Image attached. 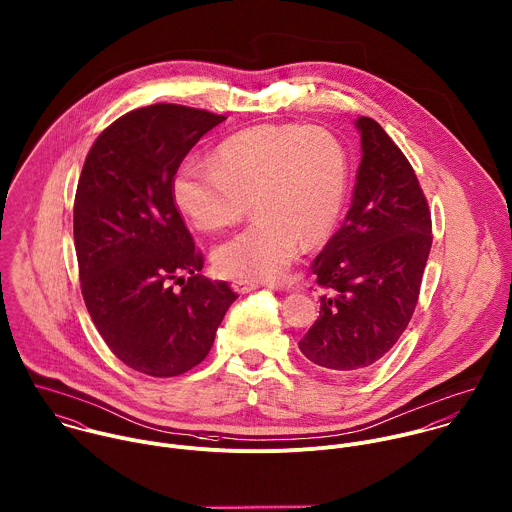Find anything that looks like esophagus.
I'll use <instances>...</instances> for the list:
<instances>
[{
  "mask_svg": "<svg viewBox=\"0 0 512 512\" xmlns=\"http://www.w3.org/2000/svg\"><path fill=\"white\" fill-rule=\"evenodd\" d=\"M231 287H233L237 293H249V291L257 289V287H259V283H255V281H247V279H235V281L231 283Z\"/></svg>",
  "mask_w": 512,
  "mask_h": 512,
  "instance_id": "obj_1",
  "label": "esophagus"
}]
</instances>
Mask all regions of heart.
<instances>
[{"label":"heart","mask_w":512,"mask_h":512,"mask_svg":"<svg viewBox=\"0 0 512 512\" xmlns=\"http://www.w3.org/2000/svg\"><path fill=\"white\" fill-rule=\"evenodd\" d=\"M349 187V157L323 127L265 123L227 137L217 157L191 155L177 167V207L203 231L237 225L253 205L255 221L213 251L225 277L277 279L301 241H327Z\"/></svg>","instance_id":"1"}]
</instances>
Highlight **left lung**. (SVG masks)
<instances>
[{"instance_id": "left-lung-1", "label": "left lung", "mask_w": 512, "mask_h": 512, "mask_svg": "<svg viewBox=\"0 0 512 512\" xmlns=\"http://www.w3.org/2000/svg\"><path fill=\"white\" fill-rule=\"evenodd\" d=\"M363 157L345 223L311 263L323 289L301 353L333 375L371 369L407 329L433 245L427 197L385 129L359 117Z\"/></svg>"}]
</instances>
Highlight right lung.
<instances>
[{
  "instance_id": "1",
  "label": "right lung",
  "mask_w": 512,
  "mask_h": 512,
  "mask_svg": "<svg viewBox=\"0 0 512 512\" xmlns=\"http://www.w3.org/2000/svg\"><path fill=\"white\" fill-rule=\"evenodd\" d=\"M223 119L177 103L133 109L99 133L79 175L73 241L85 307L109 351L151 377L199 365L237 299L227 281L199 275L205 259L173 197L177 167Z\"/></svg>"
}]
</instances>
